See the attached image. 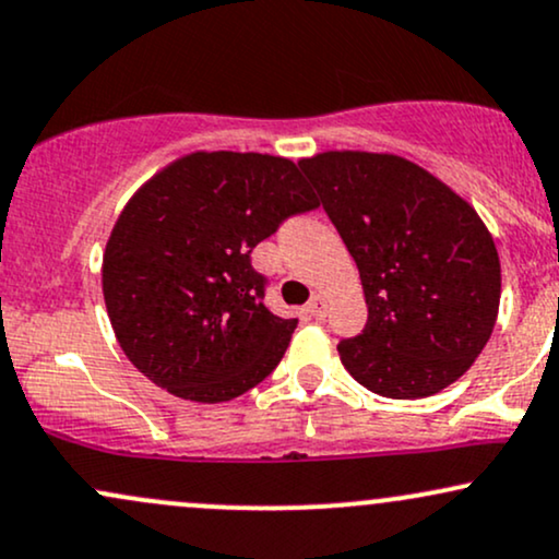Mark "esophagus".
I'll return each instance as SVG.
<instances>
[{"label": "esophagus", "instance_id": "obj_1", "mask_svg": "<svg viewBox=\"0 0 559 559\" xmlns=\"http://www.w3.org/2000/svg\"><path fill=\"white\" fill-rule=\"evenodd\" d=\"M307 312H310V318L323 320L325 312H329V299H325L323 294H316V297L310 299V305H307Z\"/></svg>", "mask_w": 559, "mask_h": 559}]
</instances>
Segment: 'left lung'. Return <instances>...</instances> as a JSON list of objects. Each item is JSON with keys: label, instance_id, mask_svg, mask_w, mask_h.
Instances as JSON below:
<instances>
[{"label": "left lung", "instance_id": "obj_1", "mask_svg": "<svg viewBox=\"0 0 559 559\" xmlns=\"http://www.w3.org/2000/svg\"><path fill=\"white\" fill-rule=\"evenodd\" d=\"M357 262L368 323L344 338L349 376L389 400L452 386L489 342L502 294L497 243L473 204L389 152L299 159Z\"/></svg>", "mask_w": 559, "mask_h": 559}]
</instances>
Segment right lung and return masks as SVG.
<instances>
[{"label":"right lung","instance_id":"obj_1","mask_svg":"<svg viewBox=\"0 0 559 559\" xmlns=\"http://www.w3.org/2000/svg\"><path fill=\"white\" fill-rule=\"evenodd\" d=\"M297 165L258 152H191L126 202L102 258V294L120 349L181 400L217 404L281 362L294 318L265 307L252 249L318 207Z\"/></svg>","mask_w":559,"mask_h":559}]
</instances>
